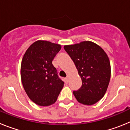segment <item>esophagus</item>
<instances>
[{"instance_id":"esophagus-1","label":"esophagus","mask_w":130,"mask_h":130,"mask_svg":"<svg viewBox=\"0 0 130 130\" xmlns=\"http://www.w3.org/2000/svg\"><path fill=\"white\" fill-rule=\"evenodd\" d=\"M65 79H66V82L68 83V76L65 78Z\"/></svg>"}]
</instances>
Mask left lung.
<instances>
[{
  "label": "left lung",
  "mask_w": 130,
  "mask_h": 130,
  "mask_svg": "<svg viewBox=\"0 0 130 130\" xmlns=\"http://www.w3.org/2000/svg\"><path fill=\"white\" fill-rule=\"evenodd\" d=\"M64 49L82 80V86L73 91V95L84 105L96 104L104 97L109 83L111 65L107 55L98 45L90 41L64 45Z\"/></svg>",
  "instance_id": "8db88e82"
}]
</instances>
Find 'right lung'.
<instances>
[{"instance_id":"1","label":"right lung","mask_w":130,"mask_h":130,"mask_svg":"<svg viewBox=\"0 0 130 130\" xmlns=\"http://www.w3.org/2000/svg\"><path fill=\"white\" fill-rule=\"evenodd\" d=\"M61 45L38 40L27 49L21 65V77L28 98L40 106H49L57 101L64 83L58 76L53 60Z\"/></svg>"}]
</instances>
